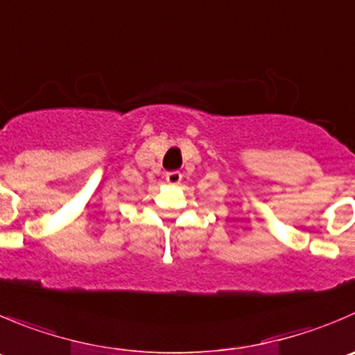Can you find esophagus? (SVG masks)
<instances>
[{"mask_svg": "<svg viewBox=\"0 0 355 355\" xmlns=\"http://www.w3.org/2000/svg\"><path fill=\"white\" fill-rule=\"evenodd\" d=\"M166 182L170 185H178L182 182V173H178V171H170V173H166Z\"/></svg>", "mask_w": 355, "mask_h": 355, "instance_id": "1", "label": "esophagus"}]
</instances>
